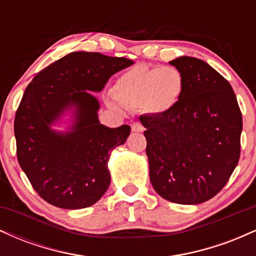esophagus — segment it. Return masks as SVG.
<instances>
[{
  "mask_svg": "<svg viewBox=\"0 0 256 256\" xmlns=\"http://www.w3.org/2000/svg\"><path fill=\"white\" fill-rule=\"evenodd\" d=\"M131 128L134 132H143V130H144V128H143V125L140 122H134L131 125Z\"/></svg>",
  "mask_w": 256,
  "mask_h": 256,
  "instance_id": "1",
  "label": "esophagus"
}]
</instances>
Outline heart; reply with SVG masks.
<instances>
[{
    "instance_id": "1",
    "label": "heart",
    "mask_w": 256,
    "mask_h": 256,
    "mask_svg": "<svg viewBox=\"0 0 256 256\" xmlns=\"http://www.w3.org/2000/svg\"><path fill=\"white\" fill-rule=\"evenodd\" d=\"M183 76L173 66L136 64L120 76L113 88L110 106L144 107L155 114L171 110L183 92Z\"/></svg>"
}]
</instances>
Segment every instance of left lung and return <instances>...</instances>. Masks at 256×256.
Wrapping results in <instances>:
<instances>
[{
  "label": "left lung",
  "instance_id": "8db88e82",
  "mask_svg": "<svg viewBox=\"0 0 256 256\" xmlns=\"http://www.w3.org/2000/svg\"><path fill=\"white\" fill-rule=\"evenodd\" d=\"M183 76L177 104L164 114H144L150 183L179 204L214 198L231 177L240 154L242 113L230 83L200 58L170 61Z\"/></svg>",
  "mask_w": 256,
  "mask_h": 256
}]
</instances>
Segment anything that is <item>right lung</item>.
Wrapping results in <instances>:
<instances>
[{"label":"right lung","mask_w":256,"mask_h":256,"mask_svg":"<svg viewBox=\"0 0 256 256\" xmlns=\"http://www.w3.org/2000/svg\"><path fill=\"white\" fill-rule=\"evenodd\" d=\"M134 61L100 52H74L42 70L26 88L14 120L16 156L34 189L64 210L90 207L110 183V152L124 144L131 128L100 122V92L114 73ZM67 111V132L51 128Z\"/></svg>","instance_id":"right-lung-1"}]
</instances>
